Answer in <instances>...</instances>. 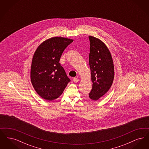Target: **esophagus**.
<instances>
[{"instance_id": "obj_1", "label": "esophagus", "mask_w": 149, "mask_h": 149, "mask_svg": "<svg viewBox=\"0 0 149 149\" xmlns=\"http://www.w3.org/2000/svg\"><path fill=\"white\" fill-rule=\"evenodd\" d=\"M73 81L75 82V83H77L79 81V79L77 78H73Z\"/></svg>"}]
</instances>
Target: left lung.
Here are the masks:
<instances>
[{"label":"left lung","mask_w":149,"mask_h":149,"mask_svg":"<svg viewBox=\"0 0 149 149\" xmlns=\"http://www.w3.org/2000/svg\"><path fill=\"white\" fill-rule=\"evenodd\" d=\"M89 66L93 83L89 98L97 100L103 96L113 83L114 70L112 57L106 45L98 38L89 36Z\"/></svg>","instance_id":"8db88e82"}]
</instances>
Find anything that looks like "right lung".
<instances>
[{
  "instance_id": "1",
  "label": "right lung",
  "mask_w": 149,
  "mask_h": 149,
  "mask_svg": "<svg viewBox=\"0 0 149 149\" xmlns=\"http://www.w3.org/2000/svg\"><path fill=\"white\" fill-rule=\"evenodd\" d=\"M72 41L55 37L43 42L36 50L31 80L36 92L45 100L52 101L59 97L70 81L59 61L64 50Z\"/></svg>"
}]
</instances>
